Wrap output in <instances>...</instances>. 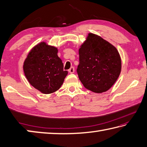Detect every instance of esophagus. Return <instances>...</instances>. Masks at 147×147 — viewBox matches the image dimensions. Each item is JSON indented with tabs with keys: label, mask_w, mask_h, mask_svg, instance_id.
Returning <instances> with one entry per match:
<instances>
[{
	"label": "esophagus",
	"mask_w": 147,
	"mask_h": 147,
	"mask_svg": "<svg viewBox=\"0 0 147 147\" xmlns=\"http://www.w3.org/2000/svg\"><path fill=\"white\" fill-rule=\"evenodd\" d=\"M69 72L70 73H74V67H71L69 69Z\"/></svg>",
	"instance_id": "34e87169"
}]
</instances>
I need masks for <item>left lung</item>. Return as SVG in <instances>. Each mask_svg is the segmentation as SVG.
Here are the masks:
<instances>
[{"label":"left lung","instance_id":"8db88e82","mask_svg":"<svg viewBox=\"0 0 147 147\" xmlns=\"http://www.w3.org/2000/svg\"><path fill=\"white\" fill-rule=\"evenodd\" d=\"M121 59L115 47L101 37L89 34L79 49L76 71L84 86L94 93L108 91L117 80Z\"/></svg>","mask_w":147,"mask_h":147}]
</instances>
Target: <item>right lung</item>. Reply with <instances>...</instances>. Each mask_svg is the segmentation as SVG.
Here are the masks:
<instances>
[{
    "label": "right lung",
    "instance_id": "right-lung-1",
    "mask_svg": "<svg viewBox=\"0 0 147 147\" xmlns=\"http://www.w3.org/2000/svg\"><path fill=\"white\" fill-rule=\"evenodd\" d=\"M57 53V48L42 42L31 50L24 62V73L29 83L45 94L58 90L68 74Z\"/></svg>",
    "mask_w": 147,
    "mask_h": 147
}]
</instances>
